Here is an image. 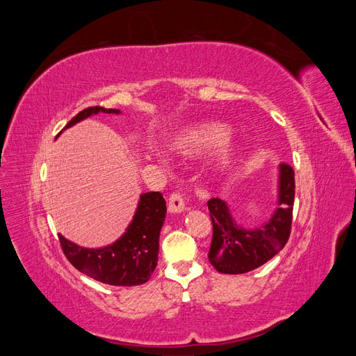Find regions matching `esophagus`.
I'll return each instance as SVG.
<instances>
[{
	"label": "esophagus",
	"instance_id": "obj_1",
	"mask_svg": "<svg viewBox=\"0 0 356 356\" xmlns=\"http://www.w3.org/2000/svg\"><path fill=\"white\" fill-rule=\"evenodd\" d=\"M168 209H169V212H182L186 209L184 199H182L179 193H177V191L170 193L168 197Z\"/></svg>",
	"mask_w": 356,
	"mask_h": 356
}]
</instances>
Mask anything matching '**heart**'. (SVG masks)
Listing matches in <instances>:
<instances>
[{
	"label": "heart",
	"mask_w": 356,
	"mask_h": 356,
	"mask_svg": "<svg viewBox=\"0 0 356 356\" xmlns=\"http://www.w3.org/2000/svg\"><path fill=\"white\" fill-rule=\"evenodd\" d=\"M230 138V129L222 124L207 123L191 126L181 131L175 138L172 147L177 153L184 156H193L207 149H212L224 145Z\"/></svg>",
	"instance_id": "b5f03b06"
}]
</instances>
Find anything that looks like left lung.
I'll return each instance as SVG.
<instances>
[{"mask_svg": "<svg viewBox=\"0 0 356 356\" xmlns=\"http://www.w3.org/2000/svg\"><path fill=\"white\" fill-rule=\"evenodd\" d=\"M296 195L294 169L288 163L279 170V208L266 225L243 230L236 225L229 207L221 199H211L212 242L208 258L220 273L241 275L263 266L286 245L293 224Z\"/></svg>", "mask_w": 356, "mask_h": 356, "instance_id": "1", "label": "left lung"}]
</instances>
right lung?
<instances>
[{"label":"right lung","mask_w":356,"mask_h":356,"mask_svg":"<svg viewBox=\"0 0 356 356\" xmlns=\"http://www.w3.org/2000/svg\"><path fill=\"white\" fill-rule=\"evenodd\" d=\"M118 113L114 108L89 106L74 115L70 127L92 114ZM166 215V200L159 191L144 193L135 217L126 233L110 246L86 250L59 234V242L67 260L95 281L114 286H135L145 284L157 266L159 234Z\"/></svg>","instance_id":"add662e5"}]
</instances>
